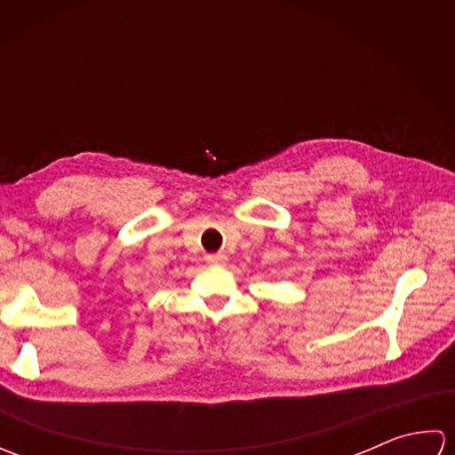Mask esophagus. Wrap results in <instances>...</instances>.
Returning a JSON list of instances; mask_svg holds the SVG:
<instances>
[{
	"instance_id": "esophagus-1",
	"label": "esophagus",
	"mask_w": 455,
	"mask_h": 455,
	"mask_svg": "<svg viewBox=\"0 0 455 455\" xmlns=\"http://www.w3.org/2000/svg\"><path fill=\"white\" fill-rule=\"evenodd\" d=\"M205 259H207L209 266H225V264H227V256L222 254V252H219V254H209Z\"/></svg>"
}]
</instances>
